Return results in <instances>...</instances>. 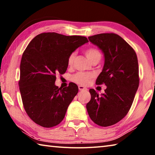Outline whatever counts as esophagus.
I'll use <instances>...</instances> for the list:
<instances>
[{
    "label": "esophagus",
    "mask_w": 155,
    "mask_h": 155,
    "mask_svg": "<svg viewBox=\"0 0 155 155\" xmlns=\"http://www.w3.org/2000/svg\"><path fill=\"white\" fill-rule=\"evenodd\" d=\"M78 90H79L80 91H83V90H87V88L83 87V86H82V85H78Z\"/></svg>",
    "instance_id": "34e87169"
}]
</instances>
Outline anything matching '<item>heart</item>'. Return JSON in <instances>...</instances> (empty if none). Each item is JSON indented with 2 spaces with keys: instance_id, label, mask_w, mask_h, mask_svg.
<instances>
[{
  "instance_id": "obj_1",
  "label": "heart",
  "mask_w": 155,
  "mask_h": 155,
  "mask_svg": "<svg viewBox=\"0 0 155 155\" xmlns=\"http://www.w3.org/2000/svg\"><path fill=\"white\" fill-rule=\"evenodd\" d=\"M85 54L87 58L91 62L97 59H101V53L98 48L95 47H90L85 51ZM76 57L75 52H72L71 54L68 56V65H72L74 63V59ZM94 78V74L92 73H86V72H77L72 76V80L73 82L78 84V85H86L90 82Z\"/></svg>"
}]
</instances>
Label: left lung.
Here are the masks:
<instances>
[{
  "label": "left lung",
  "instance_id": "obj_1",
  "mask_svg": "<svg viewBox=\"0 0 155 155\" xmlns=\"http://www.w3.org/2000/svg\"><path fill=\"white\" fill-rule=\"evenodd\" d=\"M103 51L104 65L96 85L104 84V94L99 96L90 89V101L86 107L91 120L101 127H109L127 115L137 91L140 77L136 52L120 35L101 33L88 38Z\"/></svg>",
  "mask_w": 155,
  "mask_h": 155
}]
</instances>
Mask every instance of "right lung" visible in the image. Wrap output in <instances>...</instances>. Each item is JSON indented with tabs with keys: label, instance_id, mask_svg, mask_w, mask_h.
<instances>
[{
	"label": "right lung",
	"instance_id": "right-lung-1",
	"mask_svg": "<svg viewBox=\"0 0 155 155\" xmlns=\"http://www.w3.org/2000/svg\"><path fill=\"white\" fill-rule=\"evenodd\" d=\"M87 41L83 36L42 33L26 48L18 85L25 111L37 124L51 128L64 120L78 88L74 83L59 88L54 85L56 74L66 72L68 56Z\"/></svg>",
	"mask_w": 155,
	"mask_h": 155
}]
</instances>
